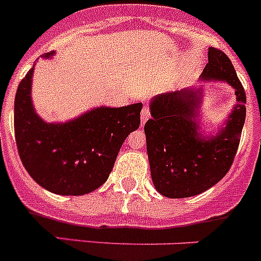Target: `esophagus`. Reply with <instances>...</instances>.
<instances>
[{
  "label": "esophagus",
  "mask_w": 261,
  "mask_h": 261,
  "mask_svg": "<svg viewBox=\"0 0 261 261\" xmlns=\"http://www.w3.org/2000/svg\"><path fill=\"white\" fill-rule=\"evenodd\" d=\"M150 118V109L149 107H143L142 111H141V123L145 124Z\"/></svg>",
  "instance_id": "obj_1"
}]
</instances>
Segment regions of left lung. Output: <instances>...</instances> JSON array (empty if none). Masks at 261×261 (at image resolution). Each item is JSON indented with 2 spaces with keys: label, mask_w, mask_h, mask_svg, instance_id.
<instances>
[{
  "label": "left lung",
  "mask_w": 261,
  "mask_h": 261,
  "mask_svg": "<svg viewBox=\"0 0 261 261\" xmlns=\"http://www.w3.org/2000/svg\"><path fill=\"white\" fill-rule=\"evenodd\" d=\"M202 79L226 81L236 90V107L215 137L200 138L194 121L202 89L167 93L150 105L152 118L145 124L147 155L152 182L164 197L188 198L208 190L228 173L238 150L246 93L225 53L210 47Z\"/></svg>",
  "instance_id": "obj_1"
}]
</instances>
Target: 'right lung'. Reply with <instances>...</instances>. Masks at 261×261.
<instances>
[{"instance_id":"obj_1","label":"right lung","mask_w":261,"mask_h":261,"mask_svg":"<svg viewBox=\"0 0 261 261\" xmlns=\"http://www.w3.org/2000/svg\"><path fill=\"white\" fill-rule=\"evenodd\" d=\"M32 75L31 68L19 84L14 106L21 163L38 185L51 193L88 194L109 178L121 145L140 126L142 103L98 107L66 124H46L31 101Z\"/></svg>"}]
</instances>
